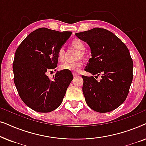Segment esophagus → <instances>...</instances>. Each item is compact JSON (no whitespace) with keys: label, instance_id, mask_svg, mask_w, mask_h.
Here are the masks:
<instances>
[{"label":"esophagus","instance_id":"obj_1","mask_svg":"<svg viewBox=\"0 0 146 146\" xmlns=\"http://www.w3.org/2000/svg\"><path fill=\"white\" fill-rule=\"evenodd\" d=\"M80 74L78 73H76V72H73V76L74 77H76V76H79Z\"/></svg>","mask_w":146,"mask_h":146}]
</instances>
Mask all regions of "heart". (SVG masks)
<instances>
[{"label":"heart","instance_id":"b5f03b06","mask_svg":"<svg viewBox=\"0 0 146 146\" xmlns=\"http://www.w3.org/2000/svg\"><path fill=\"white\" fill-rule=\"evenodd\" d=\"M72 44L80 52L78 54V58L83 57L84 56V50L86 49L85 45L84 42L80 39H74L72 41ZM58 58L59 60H62L64 56V49L63 47L60 48L58 50ZM82 66V63L81 61L78 60L76 62H65L60 65V68L64 70H69L74 72H78Z\"/></svg>","mask_w":146,"mask_h":146}]
</instances>
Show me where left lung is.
I'll return each instance as SVG.
<instances>
[{
  "label": "left lung",
  "mask_w": 146,
  "mask_h": 146,
  "mask_svg": "<svg viewBox=\"0 0 146 146\" xmlns=\"http://www.w3.org/2000/svg\"><path fill=\"white\" fill-rule=\"evenodd\" d=\"M90 47L92 58L85 68L94 76H82L86 102L98 112H109L125 100L133 79V61L125 44L111 32L94 28L76 33ZM97 75L101 79L98 81Z\"/></svg>",
  "instance_id": "8db88e82"
}]
</instances>
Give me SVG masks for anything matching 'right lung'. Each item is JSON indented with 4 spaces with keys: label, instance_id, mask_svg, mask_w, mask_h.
Listing matches in <instances>:
<instances>
[{
    "label": "right lung",
    "instance_id": "right-lung-1",
    "mask_svg": "<svg viewBox=\"0 0 146 146\" xmlns=\"http://www.w3.org/2000/svg\"><path fill=\"white\" fill-rule=\"evenodd\" d=\"M71 35L72 32L40 28L17 48L13 66L14 82L22 100L33 110L50 112L62 102L72 74L63 70L50 79L46 73L57 66L58 50Z\"/></svg>",
    "mask_w": 146,
    "mask_h": 146
}]
</instances>
